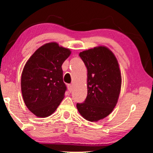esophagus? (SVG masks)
<instances>
[{
    "label": "esophagus",
    "instance_id": "34e87169",
    "mask_svg": "<svg viewBox=\"0 0 153 153\" xmlns=\"http://www.w3.org/2000/svg\"><path fill=\"white\" fill-rule=\"evenodd\" d=\"M68 90H69V91L70 92H72V85H71V84H68Z\"/></svg>",
    "mask_w": 153,
    "mask_h": 153
}]
</instances>
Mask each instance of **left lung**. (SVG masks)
Wrapping results in <instances>:
<instances>
[{"instance_id":"obj_1","label":"left lung","mask_w":153,"mask_h":153,"mask_svg":"<svg viewBox=\"0 0 153 153\" xmlns=\"http://www.w3.org/2000/svg\"><path fill=\"white\" fill-rule=\"evenodd\" d=\"M88 70L86 99L77 103L79 114L85 120L97 122L108 116L120 95L121 73L114 53L104 46L79 53Z\"/></svg>"}]
</instances>
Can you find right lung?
Here are the masks:
<instances>
[{
  "instance_id": "right-lung-1",
  "label": "right lung",
  "mask_w": 153,
  "mask_h": 153,
  "mask_svg": "<svg viewBox=\"0 0 153 153\" xmlns=\"http://www.w3.org/2000/svg\"><path fill=\"white\" fill-rule=\"evenodd\" d=\"M69 49L49 42L37 49L25 65L21 88L24 103L33 114L46 118L53 114L65 97L62 65Z\"/></svg>"
}]
</instances>
